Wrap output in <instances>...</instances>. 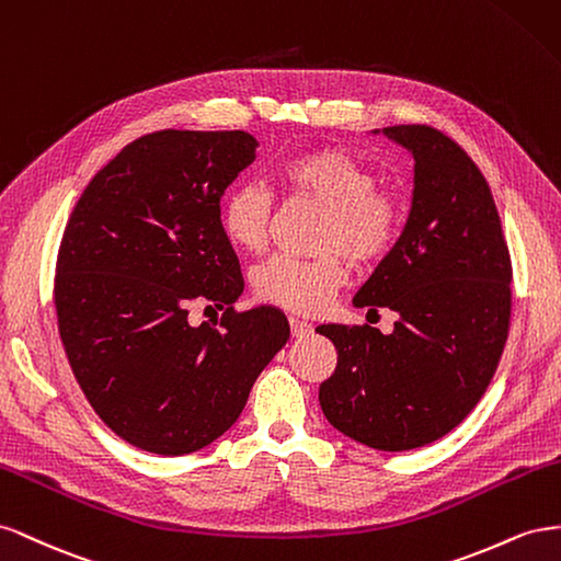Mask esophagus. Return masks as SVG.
I'll list each match as a JSON object with an SVG mask.
<instances>
[{
    "mask_svg": "<svg viewBox=\"0 0 561 561\" xmlns=\"http://www.w3.org/2000/svg\"><path fill=\"white\" fill-rule=\"evenodd\" d=\"M289 324H291V335H294V339H302V335L312 333V324L306 322V319L289 317Z\"/></svg>",
    "mask_w": 561,
    "mask_h": 561,
    "instance_id": "34e87169",
    "label": "esophagus"
}]
</instances>
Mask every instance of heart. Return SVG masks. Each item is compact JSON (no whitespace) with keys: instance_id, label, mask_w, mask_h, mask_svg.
Here are the masks:
<instances>
[{"instance_id":"b5f03b06","label":"heart","mask_w":561,"mask_h":561,"mask_svg":"<svg viewBox=\"0 0 561 561\" xmlns=\"http://www.w3.org/2000/svg\"><path fill=\"white\" fill-rule=\"evenodd\" d=\"M282 190L296 202L322 209L317 259L275 255L253 270V291L263 302L300 314L324 310L347 282L350 261L374 265L394 249L404 226V204L394 192L376 187L369 167L341 148H312L286 159L277 169ZM275 202L259 183L230 190L220 206V226L230 242L261 253L270 242Z\"/></svg>"}]
</instances>
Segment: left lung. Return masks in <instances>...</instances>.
Masks as SVG:
<instances>
[{"label":"left lung","mask_w":561,"mask_h":561,"mask_svg":"<svg viewBox=\"0 0 561 561\" xmlns=\"http://www.w3.org/2000/svg\"><path fill=\"white\" fill-rule=\"evenodd\" d=\"M382 134L413 154V199L394 249L352 302L388 308L397 322L388 335L369 324L317 327L339 350L319 404L350 439L409 451L460 425L486 392L507 341L512 263L468 152L425 124Z\"/></svg>","instance_id":"obj_1"}]
</instances>
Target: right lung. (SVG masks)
<instances>
[{
	"label": "right lung",
	"mask_w": 561,
	"mask_h": 561,
	"mask_svg": "<svg viewBox=\"0 0 561 561\" xmlns=\"http://www.w3.org/2000/svg\"><path fill=\"white\" fill-rule=\"evenodd\" d=\"M255 148L247 131L140 136L93 175L62 232V347L93 411L142 451L183 456L218 439L289 341L282 310H234L244 279L220 197ZM195 301L226 309L221 327L192 328Z\"/></svg>",
	"instance_id": "add662e5"
}]
</instances>
